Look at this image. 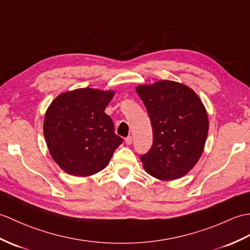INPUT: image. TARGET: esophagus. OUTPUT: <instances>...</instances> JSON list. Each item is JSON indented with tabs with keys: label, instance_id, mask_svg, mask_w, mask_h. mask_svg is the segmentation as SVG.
<instances>
[{
	"label": "esophagus",
	"instance_id": "obj_1",
	"mask_svg": "<svg viewBox=\"0 0 250 250\" xmlns=\"http://www.w3.org/2000/svg\"><path fill=\"white\" fill-rule=\"evenodd\" d=\"M125 144H126V145H131V144H132V142H133V137H132V136H127V137H125Z\"/></svg>",
	"mask_w": 250,
	"mask_h": 250
}]
</instances>
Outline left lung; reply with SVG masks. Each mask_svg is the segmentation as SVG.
<instances>
[{
    "mask_svg": "<svg viewBox=\"0 0 250 250\" xmlns=\"http://www.w3.org/2000/svg\"><path fill=\"white\" fill-rule=\"evenodd\" d=\"M136 92L153 131L151 148L141 155L145 170L163 181L185 176L204 152L208 132L204 104L193 89L173 81L139 85Z\"/></svg>",
    "mask_w": 250,
    "mask_h": 250,
    "instance_id": "1",
    "label": "left lung"
}]
</instances>
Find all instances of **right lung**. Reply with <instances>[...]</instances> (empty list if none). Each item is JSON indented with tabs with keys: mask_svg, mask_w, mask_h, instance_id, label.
Returning <instances> with one entry per match:
<instances>
[{
	"mask_svg": "<svg viewBox=\"0 0 250 250\" xmlns=\"http://www.w3.org/2000/svg\"><path fill=\"white\" fill-rule=\"evenodd\" d=\"M113 97L112 90L80 88L56 97L46 109V146L69 175L88 177L101 171L123 143L115 134L112 118L104 113Z\"/></svg>",
	"mask_w": 250,
	"mask_h": 250,
	"instance_id": "1",
	"label": "right lung"
}]
</instances>
